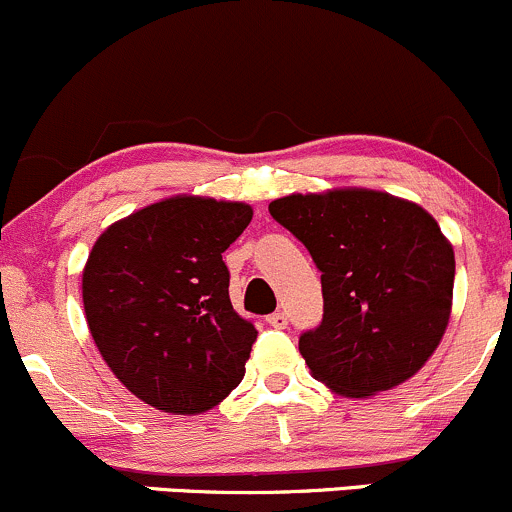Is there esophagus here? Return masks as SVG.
<instances>
[{
  "label": "esophagus",
  "instance_id": "1",
  "mask_svg": "<svg viewBox=\"0 0 512 512\" xmlns=\"http://www.w3.org/2000/svg\"><path fill=\"white\" fill-rule=\"evenodd\" d=\"M266 322L276 329H285L288 327V315L285 312H273V315L266 317Z\"/></svg>",
  "mask_w": 512,
  "mask_h": 512
}]
</instances>
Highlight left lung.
<instances>
[{
  "label": "left lung",
  "mask_w": 512,
  "mask_h": 512,
  "mask_svg": "<svg viewBox=\"0 0 512 512\" xmlns=\"http://www.w3.org/2000/svg\"><path fill=\"white\" fill-rule=\"evenodd\" d=\"M268 212L322 273V322L300 334L312 376L346 398L415 376L452 312L454 249L432 214L364 188L288 195Z\"/></svg>",
  "instance_id": "8db88e82"
}]
</instances>
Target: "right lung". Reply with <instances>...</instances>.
<instances>
[{"mask_svg": "<svg viewBox=\"0 0 512 512\" xmlns=\"http://www.w3.org/2000/svg\"><path fill=\"white\" fill-rule=\"evenodd\" d=\"M254 210L212 197H168L119 219L82 271L87 327L136 398L175 415L222 403L244 378L254 322L229 300L222 254Z\"/></svg>", "mask_w": 512, "mask_h": 512, "instance_id": "obj_1", "label": "right lung"}]
</instances>
